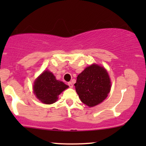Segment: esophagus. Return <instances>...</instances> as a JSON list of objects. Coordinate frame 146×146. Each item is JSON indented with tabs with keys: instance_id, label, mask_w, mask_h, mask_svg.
Returning <instances> with one entry per match:
<instances>
[{
	"instance_id": "34e87169",
	"label": "esophagus",
	"mask_w": 146,
	"mask_h": 146,
	"mask_svg": "<svg viewBox=\"0 0 146 146\" xmlns=\"http://www.w3.org/2000/svg\"><path fill=\"white\" fill-rule=\"evenodd\" d=\"M68 86L70 87V88H73V84H72V82H69L68 83Z\"/></svg>"
}]
</instances>
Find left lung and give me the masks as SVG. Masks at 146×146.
I'll return each instance as SVG.
<instances>
[{
  "mask_svg": "<svg viewBox=\"0 0 146 146\" xmlns=\"http://www.w3.org/2000/svg\"><path fill=\"white\" fill-rule=\"evenodd\" d=\"M74 86L81 101L88 106L93 107L107 98L111 82L106 70L93 64L78 75Z\"/></svg>",
  "mask_w": 146,
  "mask_h": 146,
  "instance_id": "1",
  "label": "left lung"
}]
</instances>
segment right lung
Instances as JSON below:
<instances>
[{
  "mask_svg": "<svg viewBox=\"0 0 146 146\" xmlns=\"http://www.w3.org/2000/svg\"><path fill=\"white\" fill-rule=\"evenodd\" d=\"M68 87L62 82L57 80L53 73L46 70L35 80L33 93L41 102L51 104L57 101L58 95Z\"/></svg>",
  "mask_w": 146,
  "mask_h": 146,
  "instance_id": "obj_1",
  "label": "right lung"
}]
</instances>
